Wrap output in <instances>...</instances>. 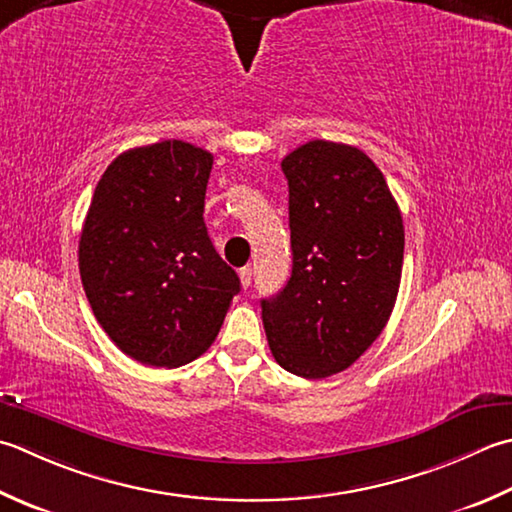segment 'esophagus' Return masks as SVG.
Returning <instances> with one entry per match:
<instances>
[{
    "label": "esophagus",
    "mask_w": 512,
    "mask_h": 512,
    "mask_svg": "<svg viewBox=\"0 0 512 512\" xmlns=\"http://www.w3.org/2000/svg\"><path fill=\"white\" fill-rule=\"evenodd\" d=\"M239 279H242V286L248 288L250 284H253V268L244 266L242 270H239Z\"/></svg>",
    "instance_id": "obj_1"
}]
</instances>
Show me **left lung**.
<instances>
[{
  "instance_id": "obj_1",
  "label": "left lung",
  "mask_w": 512,
  "mask_h": 512,
  "mask_svg": "<svg viewBox=\"0 0 512 512\" xmlns=\"http://www.w3.org/2000/svg\"><path fill=\"white\" fill-rule=\"evenodd\" d=\"M293 273L262 299L270 353L288 373H342L382 335L404 264L395 197L362 150L315 139L284 157Z\"/></svg>"
}]
</instances>
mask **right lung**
I'll list each match as a JSON object with an SVG mask.
<instances>
[{"label":"right lung","instance_id":"obj_1","mask_svg":"<svg viewBox=\"0 0 512 512\" xmlns=\"http://www.w3.org/2000/svg\"><path fill=\"white\" fill-rule=\"evenodd\" d=\"M213 155L166 139L115 157L79 237V275L99 326L128 357L177 368L215 342L239 277L204 224Z\"/></svg>","mask_w":512,"mask_h":512}]
</instances>
